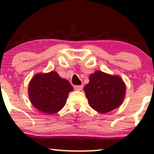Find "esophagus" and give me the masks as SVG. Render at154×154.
Instances as JSON below:
<instances>
[{"instance_id": "1", "label": "esophagus", "mask_w": 154, "mask_h": 154, "mask_svg": "<svg viewBox=\"0 0 154 154\" xmlns=\"http://www.w3.org/2000/svg\"><path fill=\"white\" fill-rule=\"evenodd\" d=\"M83 88V85H75V91H81L82 90Z\"/></svg>"}]
</instances>
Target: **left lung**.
<instances>
[{"label": "left lung", "mask_w": 154, "mask_h": 154, "mask_svg": "<svg viewBox=\"0 0 154 154\" xmlns=\"http://www.w3.org/2000/svg\"><path fill=\"white\" fill-rule=\"evenodd\" d=\"M89 80L84 91L90 106L94 110L106 114L122 103L126 85L119 76L96 71L90 75Z\"/></svg>", "instance_id": "obj_1"}]
</instances>
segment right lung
<instances>
[{"mask_svg": "<svg viewBox=\"0 0 154 154\" xmlns=\"http://www.w3.org/2000/svg\"><path fill=\"white\" fill-rule=\"evenodd\" d=\"M72 91L68 80L52 71L35 75L29 82L28 95L32 104L38 111L54 114L64 106L69 93Z\"/></svg>", "mask_w": 154, "mask_h": 154, "instance_id": "1", "label": "right lung"}]
</instances>
